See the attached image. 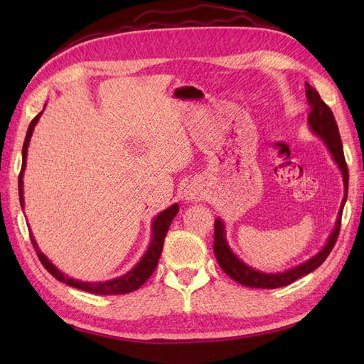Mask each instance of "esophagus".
<instances>
[{
  "label": "esophagus",
  "mask_w": 364,
  "mask_h": 364,
  "mask_svg": "<svg viewBox=\"0 0 364 364\" xmlns=\"http://www.w3.org/2000/svg\"><path fill=\"white\" fill-rule=\"evenodd\" d=\"M202 197H203L202 188L197 183H190L183 193V199L186 202H199L202 200Z\"/></svg>",
  "instance_id": "obj_1"
}]
</instances>
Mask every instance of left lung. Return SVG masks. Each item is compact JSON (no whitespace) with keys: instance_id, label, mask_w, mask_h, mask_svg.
<instances>
[{"instance_id":"left-lung-1","label":"left lung","mask_w":364,"mask_h":364,"mask_svg":"<svg viewBox=\"0 0 364 364\" xmlns=\"http://www.w3.org/2000/svg\"><path fill=\"white\" fill-rule=\"evenodd\" d=\"M306 85V98H308V105H310L311 111L310 115H308V124H310L311 130L317 136H321L323 142L326 144L329 153H331L333 159L338 165V168L343 174V185H345V197L343 202H341L340 211L337 222L334 226V230L329 235L326 245L323 249L310 258L308 261L299 264L293 269L285 270L282 273H266V272H259L252 269L247 264L241 261L235 253L230 250L226 237H225V225L220 218H215V226H214V253L215 258L218 261V266L223 269V272L228 274V277L232 278L234 281L240 282L241 285H246V287L252 289H279L284 287V285H289L294 282L296 279H299L305 274L311 273L316 270L321 264L328 258L329 253H331L338 232H340V225H341V213H343V206L348 199V181H349V174H348V165L345 161L343 155V146H341V139L338 134V127L336 123V118L331 112V109L328 107V105L322 100L321 95L314 90L313 86Z\"/></svg>"}]
</instances>
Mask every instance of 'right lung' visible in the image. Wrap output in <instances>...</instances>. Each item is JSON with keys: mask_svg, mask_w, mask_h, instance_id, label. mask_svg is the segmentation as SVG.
I'll return each instance as SVG.
<instances>
[{"mask_svg": "<svg viewBox=\"0 0 364 364\" xmlns=\"http://www.w3.org/2000/svg\"><path fill=\"white\" fill-rule=\"evenodd\" d=\"M43 112V111H42ZM38 114L28 126L27 130V135H26V141H24V146H23V167H21V173H19V178H18V190H19V202H21V208H24V190H23V176H24V170H26V159H27V149L30 144V138L33 134V129H35L36 123L39 117L42 115ZM179 213V205L174 203L170 208L164 209V211L153 220V225H151V241H150V246L147 249V252L144 253V257L139 259V262H136V266L132 269L130 272H127L126 274L111 281H105V282H83V281H77L73 279L67 274L62 273L54 264L43 255V253L39 250L38 245L35 238H33L31 232H30V240H31V245L35 247L36 253H38V258L41 259L42 266L46 267L54 278L58 281L63 282L70 285V287H75L79 290L87 291V293H92V294H124V293H130V291H135L138 290L142 284H144L151 274L155 272L156 266H158V261L161 258V253H162V247H164V240L165 235L168 232V228L173 222V218L176 217V214Z\"/></svg>", "mask_w": 364, "mask_h": 364, "instance_id": "1", "label": "right lung"}]
</instances>
